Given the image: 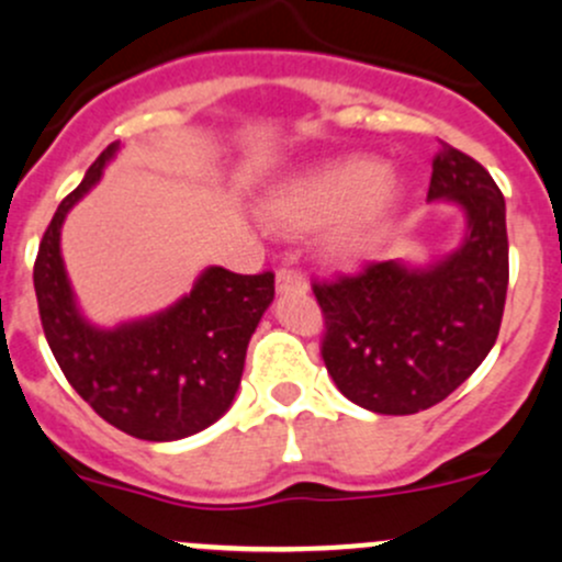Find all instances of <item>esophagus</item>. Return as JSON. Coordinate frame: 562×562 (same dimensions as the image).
Returning <instances> with one entry per match:
<instances>
[{
	"label": "esophagus",
	"mask_w": 562,
	"mask_h": 562,
	"mask_svg": "<svg viewBox=\"0 0 562 562\" xmlns=\"http://www.w3.org/2000/svg\"><path fill=\"white\" fill-rule=\"evenodd\" d=\"M277 291L280 293H304L307 291V277L296 269L277 271Z\"/></svg>",
	"instance_id": "obj_1"
}]
</instances>
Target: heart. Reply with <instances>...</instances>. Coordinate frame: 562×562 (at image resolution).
<instances>
[{"instance_id":"1","label":"heart","mask_w":562,"mask_h":562,"mask_svg":"<svg viewBox=\"0 0 562 562\" xmlns=\"http://www.w3.org/2000/svg\"><path fill=\"white\" fill-rule=\"evenodd\" d=\"M394 195V176L364 157H350L282 184L266 201V217L282 231H313L328 225V252L353 258L375 245Z\"/></svg>"}]
</instances>
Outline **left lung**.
Returning a JSON list of instances; mask_svg holds the SVG:
<instances>
[{"label": "left lung", "mask_w": 562, "mask_h": 562, "mask_svg": "<svg viewBox=\"0 0 562 562\" xmlns=\"http://www.w3.org/2000/svg\"><path fill=\"white\" fill-rule=\"evenodd\" d=\"M427 198L468 214L454 255L429 269L375 260L313 282L328 375L350 402L383 416L427 411L462 386L495 345L506 307V201L490 171L440 140Z\"/></svg>", "instance_id": "left-lung-1"}]
</instances>
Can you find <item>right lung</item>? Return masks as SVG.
Here are the masks:
<instances>
[{
	"label": "right lung",
	"instance_id": "1",
	"mask_svg": "<svg viewBox=\"0 0 562 562\" xmlns=\"http://www.w3.org/2000/svg\"><path fill=\"white\" fill-rule=\"evenodd\" d=\"M113 155L116 144L89 166L45 228L35 260L40 323L67 383L100 418L138 440H179L206 429L234 402L249 337L274 299V274L212 266L166 313L108 331L83 321L61 263L59 231Z\"/></svg>",
	"mask_w": 562,
	"mask_h": 562
}]
</instances>
